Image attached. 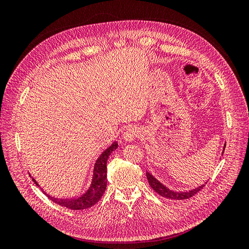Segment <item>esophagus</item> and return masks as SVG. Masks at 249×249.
<instances>
[{"label": "esophagus", "instance_id": "obj_1", "mask_svg": "<svg viewBox=\"0 0 249 249\" xmlns=\"http://www.w3.org/2000/svg\"><path fill=\"white\" fill-rule=\"evenodd\" d=\"M140 136V131L137 127H129L124 133V138L125 141H133Z\"/></svg>", "mask_w": 249, "mask_h": 249}]
</instances>
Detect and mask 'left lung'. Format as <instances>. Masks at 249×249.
Returning <instances> with one entry per match:
<instances>
[{
	"label": "left lung",
	"instance_id": "left-lung-1",
	"mask_svg": "<svg viewBox=\"0 0 249 249\" xmlns=\"http://www.w3.org/2000/svg\"><path fill=\"white\" fill-rule=\"evenodd\" d=\"M146 178H147V180H148L150 187H152L153 190H155L158 194L161 195V196H163V197H166V198H169V199H178V200L188 199V198L192 197L193 195H195L197 192H199L207 184V183L203 184V185H201L197 188H195V189L190 190V191L176 192V191L169 190L168 188H166L163 184H161L159 180H158L156 178H154L149 172H146Z\"/></svg>",
	"mask_w": 249,
	"mask_h": 249
}]
</instances>
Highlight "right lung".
<instances>
[{"label": "right lung", "mask_w": 249, "mask_h": 249, "mask_svg": "<svg viewBox=\"0 0 249 249\" xmlns=\"http://www.w3.org/2000/svg\"><path fill=\"white\" fill-rule=\"evenodd\" d=\"M117 142L112 144L99 157L94 164L93 178L89 189L78 198L71 199H57L49 196L57 205L71 210H84L94 206L105 193L107 187V160L113 150L117 148ZM35 182V179H33ZM36 183V182H35Z\"/></svg>", "instance_id": "1"}]
</instances>
